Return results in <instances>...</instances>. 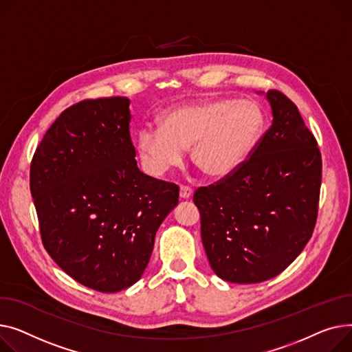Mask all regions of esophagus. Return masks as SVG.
<instances>
[{"instance_id":"34e87169","label":"esophagus","mask_w":352,"mask_h":352,"mask_svg":"<svg viewBox=\"0 0 352 352\" xmlns=\"http://www.w3.org/2000/svg\"><path fill=\"white\" fill-rule=\"evenodd\" d=\"M179 195L182 199H189L193 195V190L189 188V186H180V190Z\"/></svg>"}]
</instances>
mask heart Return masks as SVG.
Segmentation results:
<instances>
[{
  "mask_svg": "<svg viewBox=\"0 0 352 352\" xmlns=\"http://www.w3.org/2000/svg\"><path fill=\"white\" fill-rule=\"evenodd\" d=\"M263 128V111L252 100H203L166 111L159 128L144 126L136 151L152 176L177 166L184 149L192 148L199 170L209 177H224L249 157Z\"/></svg>",
  "mask_w": 352,
  "mask_h": 352,
  "instance_id": "obj_1",
  "label": "heart"
}]
</instances>
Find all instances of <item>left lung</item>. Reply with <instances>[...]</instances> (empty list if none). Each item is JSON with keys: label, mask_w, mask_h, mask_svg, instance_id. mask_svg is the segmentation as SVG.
Segmentation results:
<instances>
[{"label": "left lung", "mask_w": 352, "mask_h": 352, "mask_svg": "<svg viewBox=\"0 0 352 352\" xmlns=\"http://www.w3.org/2000/svg\"><path fill=\"white\" fill-rule=\"evenodd\" d=\"M273 123L232 175L199 188L201 241L213 272L229 283L278 276L311 239L321 188V153L298 108L267 92Z\"/></svg>", "instance_id": "left-lung-1"}]
</instances>
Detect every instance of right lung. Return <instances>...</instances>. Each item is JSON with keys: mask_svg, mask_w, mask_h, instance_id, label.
Wrapping results in <instances>:
<instances>
[{"mask_svg": "<svg viewBox=\"0 0 352 352\" xmlns=\"http://www.w3.org/2000/svg\"><path fill=\"white\" fill-rule=\"evenodd\" d=\"M129 103L112 96L69 107L39 142L30 169L45 250L100 293L142 277L159 226L179 203L177 184L138 168Z\"/></svg>", "mask_w": 352, "mask_h": 352, "instance_id": "right-lung-1", "label": "right lung"}]
</instances>
